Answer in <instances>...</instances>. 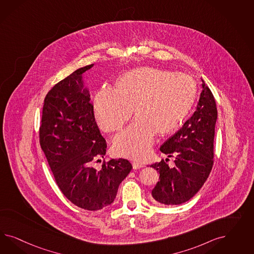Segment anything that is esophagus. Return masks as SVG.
<instances>
[{
    "label": "esophagus",
    "instance_id": "esophagus-1",
    "mask_svg": "<svg viewBox=\"0 0 254 254\" xmlns=\"http://www.w3.org/2000/svg\"><path fill=\"white\" fill-rule=\"evenodd\" d=\"M132 167H133L134 169H139L143 168V165L141 163H139V162L134 161L132 162Z\"/></svg>",
    "mask_w": 254,
    "mask_h": 254
}]
</instances>
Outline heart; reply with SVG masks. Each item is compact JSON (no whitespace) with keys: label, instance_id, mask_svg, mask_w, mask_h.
I'll use <instances>...</instances> for the list:
<instances>
[{"label":"heart","instance_id":"heart-1","mask_svg":"<svg viewBox=\"0 0 254 254\" xmlns=\"http://www.w3.org/2000/svg\"><path fill=\"white\" fill-rule=\"evenodd\" d=\"M196 85L186 73L142 67L118 78L116 89L101 87L95 96L94 114L100 129H122L133 111L136 120L114 140L116 154L142 160L150 153L155 132L175 130L191 111Z\"/></svg>","mask_w":254,"mask_h":254}]
</instances>
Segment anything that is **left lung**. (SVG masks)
<instances>
[{"label":"left lung","instance_id":"1","mask_svg":"<svg viewBox=\"0 0 254 254\" xmlns=\"http://www.w3.org/2000/svg\"><path fill=\"white\" fill-rule=\"evenodd\" d=\"M216 121L214 97L202 80L195 112L160 147L162 153L169 157L175 156V167L169 168L163 159L151 165L159 172V182L152 190L154 203L180 205L199 191L213 166Z\"/></svg>","mask_w":254,"mask_h":254}]
</instances>
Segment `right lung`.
<instances>
[{
  "mask_svg": "<svg viewBox=\"0 0 254 254\" xmlns=\"http://www.w3.org/2000/svg\"><path fill=\"white\" fill-rule=\"evenodd\" d=\"M94 64L76 69L47 93L40 127V144L62 193L79 208L98 210L111 205L132 166L119 158L96 160L106 154V140L94 116L83 73Z\"/></svg>",
  "mask_w": 254,
  "mask_h": 254,
  "instance_id": "add662e5",
  "label": "right lung"
}]
</instances>
